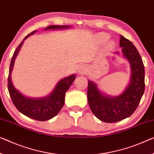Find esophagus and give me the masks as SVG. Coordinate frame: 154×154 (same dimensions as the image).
Here are the masks:
<instances>
[{"label": "esophagus", "mask_w": 154, "mask_h": 154, "mask_svg": "<svg viewBox=\"0 0 154 154\" xmlns=\"http://www.w3.org/2000/svg\"><path fill=\"white\" fill-rule=\"evenodd\" d=\"M87 72V67L85 65H82L79 67V75H84Z\"/></svg>", "instance_id": "esophagus-1"}]
</instances>
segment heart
Returning <instances> with one entry per match:
<instances>
[{
    "label": "heart",
    "mask_w": 154,
    "mask_h": 154,
    "mask_svg": "<svg viewBox=\"0 0 154 154\" xmlns=\"http://www.w3.org/2000/svg\"><path fill=\"white\" fill-rule=\"evenodd\" d=\"M109 38V35L105 32L98 33V34H97L96 35V40L97 41V42H99V43H103V42L107 41ZM114 45H115L114 42L113 41H110L108 42L107 47L109 49H112L114 47Z\"/></svg>",
    "instance_id": "obj_1"
}]
</instances>
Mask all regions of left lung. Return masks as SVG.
Returning <instances> with one entry per match:
<instances>
[{"instance_id": "1", "label": "left lung", "mask_w": 154, "mask_h": 154, "mask_svg": "<svg viewBox=\"0 0 154 154\" xmlns=\"http://www.w3.org/2000/svg\"><path fill=\"white\" fill-rule=\"evenodd\" d=\"M122 56L129 64L131 75L128 85L118 96L105 94L93 80H88L87 98L94 116L105 122H116L129 117L140 103L145 91V67L133 43L120 36ZM119 55V51L115 52Z\"/></svg>"}]
</instances>
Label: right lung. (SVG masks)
I'll list each match as a JSON object with an SVG mask.
<instances>
[{"label": "right lung", "instance_id": "1", "mask_svg": "<svg viewBox=\"0 0 154 154\" xmlns=\"http://www.w3.org/2000/svg\"><path fill=\"white\" fill-rule=\"evenodd\" d=\"M69 25H51L44 30H58L69 29ZM35 30L26 36L14 51L11 60L8 76V90L14 105L20 113L32 119L45 121L54 118L60 112L65 103V96L71 85L73 83L76 75L72 74L61 79L57 82L53 91L46 96L41 98H31L26 96L14 87L11 80V73L15 60L22 47L25 40L35 34Z\"/></svg>", "mask_w": 154, "mask_h": 154}]
</instances>
